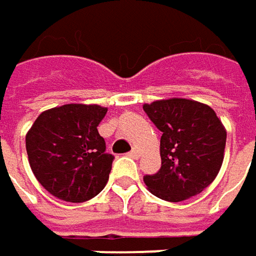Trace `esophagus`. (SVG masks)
Wrapping results in <instances>:
<instances>
[{"label": "esophagus", "mask_w": 256, "mask_h": 256, "mask_svg": "<svg viewBox=\"0 0 256 256\" xmlns=\"http://www.w3.org/2000/svg\"><path fill=\"white\" fill-rule=\"evenodd\" d=\"M128 155H130V156H132V158H138V156H140V150H138V148H132Z\"/></svg>", "instance_id": "obj_1"}]
</instances>
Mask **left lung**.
I'll return each mask as SVG.
<instances>
[{
    "label": "left lung",
    "instance_id": "obj_1",
    "mask_svg": "<svg viewBox=\"0 0 256 256\" xmlns=\"http://www.w3.org/2000/svg\"><path fill=\"white\" fill-rule=\"evenodd\" d=\"M144 111L162 132L161 168L144 176L148 190L170 202L201 194L224 161L226 131L215 111L185 98L145 104Z\"/></svg>",
    "mask_w": 256,
    "mask_h": 256
}]
</instances>
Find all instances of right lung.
I'll return each instance as SVG.
<instances>
[{
  "mask_svg": "<svg viewBox=\"0 0 256 256\" xmlns=\"http://www.w3.org/2000/svg\"><path fill=\"white\" fill-rule=\"evenodd\" d=\"M106 108L68 104L42 112L25 136L28 161L46 191L66 202H85L102 191L114 155L98 132Z\"/></svg>",
  "mask_w": 256,
  "mask_h": 256,
  "instance_id": "add662e5",
  "label": "right lung"
}]
</instances>
